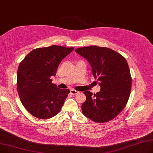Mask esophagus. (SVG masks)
<instances>
[{
  "instance_id": "esophagus-1",
  "label": "esophagus",
  "mask_w": 153,
  "mask_h": 153,
  "mask_svg": "<svg viewBox=\"0 0 153 153\" xmlns=\"http://www.w3.org/2000/svg\"><path fill=\"white\" fill-rule=\"evenodd\" d=\"M78 93V91H77L75 89H70V93L72 94H76Z\"/></svg>"
}]
</instances>
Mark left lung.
I'll list each match as a JSON object with an SVG mask.
<instances>
[{"instance_id": "1", "label": "left lung", "mask_w": 153, "mask_h": 153, "mask_svg": "<svg viewBox=\"0 0 153 153\" xmlns=\"http://www.w3.org/2000/svg\"><path fill=\"white\" fill-rule=\"evenodd\" d=\"M75 52L88 61L101 86L94 95L84 92L83 114L95 122L111 120L124 109L130 94L131 78L126 59L112 49L96 46L79 48Z\"/></svg>"}]
</instances>
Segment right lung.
Returning a JSON list of instances; mask_svg holds the SVG:
<instances>
[{
  "label": "right lung",
  "instance_id": "add662e5",
  "mask_svg": "<svg viewBox=\"0 0 153 153\" xmlns=\"http://www.w3.org/2000/svg\"><path fill=\"white\" fill-rule=\"evenodd\" d=\"M74 48L53 46L35 49L20 63L17 71V91L23 106L41 119L54 117L70 93L52 83L61 61Z\"/></svg>",
  "mask_w": 153,
  "mask_h": 153
}]
</instances>
